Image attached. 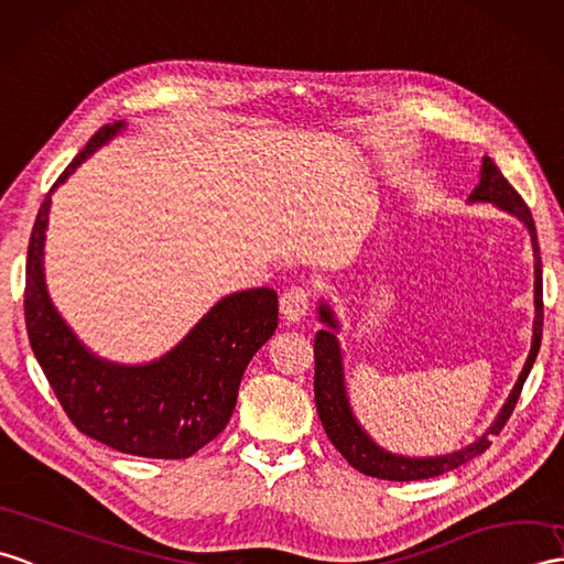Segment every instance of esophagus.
<instances>
[{"label":"esophagus","instance_id":"obj_1","mask_svg":"<svg viewBox=\"0 0 564 564\" xmlns=\"http://www.w3.org/2000/svg\"><path fill=\"white\" fill-rule=\"evenodd\" d=\"M310 297L312 291L307 285H291L285 288V293L281 295V312L285 319L297 322L300 317H305L310 310Z\"/></svg>","mask_w":564,"mask_h":564}]
</instances>
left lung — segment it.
<instances>
[{"label": "left lung", "instance_id": "left-lung-1", "mask_svg": "<svg viewBox=\"0 0 564 564\" xmlns=\"http://www.w3.org/2000/svg\"><path fill=\"white\" fill-rule=\"evenodd\" d=\"M470 199L495 202L497 206H502L505 212H512L514 216H519L523 223H527V228L531 232L533 257H535V293H533L535 319H533V346L529 352V360L523 365V372L519 375V382L512 391V397L507 399L502 413L497 415L495 425L476 444H470L468 449L454 452L449 456H437V459H405V456H394L384 449H379L377 444L365 435L362 427L356 423V417H352L348 399H346L341 352H338L336 336L332 332L322 329L317 338H314V403H317V413L326 430V437H329L334 447L341 452L344 459L365 476L382 478V480H425V478L449 474V470L459 468L462 464L474 459V456L486 452L492 444L490 440L495 435H500L502 427L509 421V415H512L523 389V382H527V377L533 368V360L539 356L541 336H543V269H541V250H539V238H535L533 216L529 212L527 202L521 199V194L509 185V180L502 175V170L497 167L490 159H482L480 185L474 189V194H470ZM319 317L329 326H336L332 312L326 305L319 307Z\"/></svg>", "mask_w": 564, "mask_h": 564}]
</instances>
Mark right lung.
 <instances>
[{
  "mask_svg": "<svg viewBox=\"0 0 564 564\" xmlns=\"http://www.w3.org/2000/svg\"><path fill=\"white\" fill-rule=\"evenodd\" d=\"M120 127V122L100 127L52 189ZM47 212L50 194L31 232L23 312L31 348L64 413L78 432L122 454L187 459L228 425L245 368L276 332V291L254 288L220 300L185 341L147 368L102 362L76 341L47 300L43 283Z\"/></svg>",
  "mask_w": 564,
  "mask_h": 564,
  "instance_id": "add662e5",
  "label": "right lung"
}]
</instances>
